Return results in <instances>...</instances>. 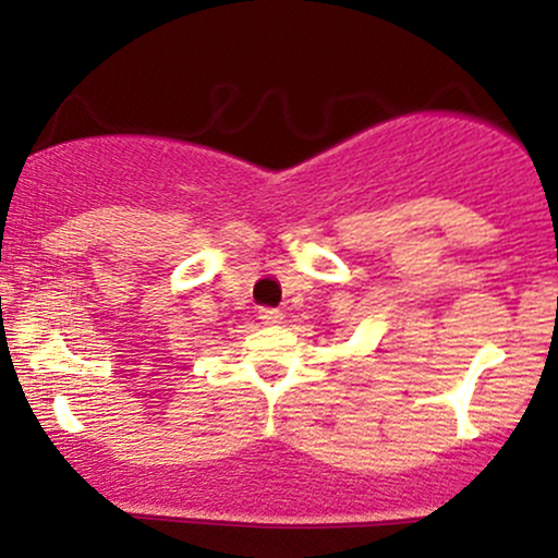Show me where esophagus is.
<instances>
[{
	"label": "esophagus",
	"mask_w": 558,
	"mask_h": 558,
	"mask_svg": "<svg viewBox=\"0 0 558 558\" xmlns=\"http://www.w3.org/2000/svg\"><path fill=\"white\" fill-rule=\"evenodd\" d=\"M262 325H280L283 323V312L280 310H259Z\"/></svg>",
	"instance_id": "obj_1"
}]
</instances>
